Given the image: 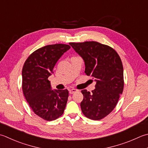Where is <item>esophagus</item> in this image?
<instances>
[{
    "mask_svg": "<svg viewBox=\"0 0 148 148\" xmlns=\"http://www.w3.org/2000/svg\"><path fill=\"white\" fill-rule=\"evenodd\" d=\"M76 92H77L76 89H71V90H69V94H72L75 93Z\"/></svg>",
    "mask_w": 148,
    "mask_h": 148,
    "instance_id": "34e87169",
    "label": "esophagus"
}]
</instances>
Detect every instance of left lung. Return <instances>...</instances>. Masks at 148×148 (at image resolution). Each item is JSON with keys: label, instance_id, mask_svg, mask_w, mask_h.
I'll return each instance as SVG.
<instances>
[{"label": "left lung", "instance_id": "8db88e82", "mask_svg": "<svg viewBox=\"0 0 148 148\" xmlns=\"http://www.w3.org/2000/svg\"><path fill=\"white\" fill-rule=\"evenodd\" d=\"M82 57L85 72L96 82L92 93L83 90L81 108L85 117L101 120L110 114L118 103L124 88L122 61L114 49L91 41L69 43Z\"/></svg>", "mask_w": 148, "mask_h": 148}]
</instances>
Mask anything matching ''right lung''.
<instances>
[{"label": "right lung", "mask_w": 148, "mask_h": 148, "mask_svg": "<svg viewBox=\"0 0 148 148\" xmlns=\"http://www.w3.org/2000/svg\"><path fill=\"white\" fill-rule=\"evenodd\" d=\"M71 48L66 44L48 45L29 55L22 69V90L34 114L45 121L60 117L64 112L68 90L51 89L48 77L60 57Z\"/></svg>", "instance_id": "add662e5"}]
</instances>
